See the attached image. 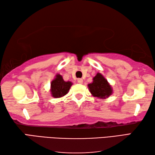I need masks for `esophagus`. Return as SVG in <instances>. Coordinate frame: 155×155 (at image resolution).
I'll list each match as a JSON object with an SVG mask.
<instances>
[{
  "instance_id": "34e87169",
  "label": "esophagus",
  "mask_w": 155,
  "mask_h": 155,
  "mask_svg": "<svg viewBox=\"0 0 155 155\" xmlns=\"http://www.w3.org/2000/svg\"><path fill=\"white\" fill-rule=\"evenodd\" d=\"M78 82L79 84H82L83 83V80H82L81 78H79L78 79Z\"/></svg>"
}]
</instances>
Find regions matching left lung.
Segmentation results:
<instances>
[{
    "label": "left lung",
    "instance_id": "8db88e82",
    "mask_svg": "<svg viewBox=\"0 0 155 155\" xmlns=\"http://www.w3.org/2000/svg\"><path fill=\"white\" fill-rule=\"evenodd\" d=\"M91 94L94 97L105 98L112 93L111 87L102 74L97 73L93 78V82L88 84Z\"/></svg>",
    "mask_w": 155,
    "mask_h": 155
}]
</instances>
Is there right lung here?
<instances>
[{
	"label": "right lung",
	"mask_w": 155,
	"mask_h": 155,
	"mask_svg": "<svg viewBox=\"0 0 155 155\" xmlns=\"http://www.w3.org/2000/svg\"><path fill=\"white\" fill-rule=\"evenodd\" d=\"M71 85L72 83L71 81H65L63 80L61 75L58 74L55 80H53L51 84L52 96L58 98L65 96L70 89Z\"/></svg>",
	"instance_id": "obj_1"
}]
</instances>
